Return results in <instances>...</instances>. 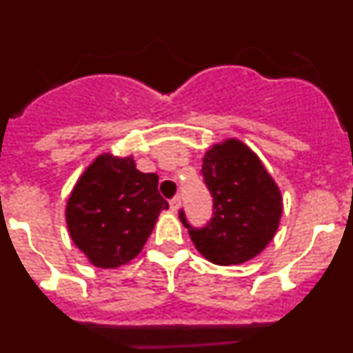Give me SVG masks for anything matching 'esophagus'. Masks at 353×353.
Segmentation results:
<instances>
[{"instance_id": "obj_1", "label": "esophagus", "mask_w": 353, "mask_h": 353, "mask_svg": "<svg viewBox=\"0 0 353 353\" xmlns=\"http://www.w3.org/2000/svg\"><path fill=\"white\" fill-rule=\"evenodd\" d=\"M170 207H171V210H173V212L179 210V207H180V196H174L173 199H170Z\"/></svg>"}]
</instances>
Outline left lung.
I'll return each mask as SVG.
<instances>
[{"label":"left lung","instance_id":"obj_1","mask_svg":"<svg viewBox=\"0 0 353 353\" xmlns=\"http://www.w3.org/2000/svg\"><path fill=\"white\" fill-rule=\"evenodd\" d=\"M201 174L214 201L210 221L194 228L179 212L196 249L215 265H239L260 254L274 239L283 203L258 155L239 139H226L205 154Z\"/></svg>","mask_w":353,"mask_h":353}]
</instances>
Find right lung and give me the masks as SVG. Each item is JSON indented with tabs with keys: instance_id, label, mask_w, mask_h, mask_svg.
<instances>
[{
	"instance_id": "add662e5",
	"label": "right lung",
	"mask_w": 353,
	"mask_h": 353,
	"mask_svg": "<svg viewBox=\"0 0 353 353\" xmlns=\"http://www.w3.org/2000/svg\"><path fill=\"white\" fill-rule=\"evenodd\" d=\"M159 176L136 170L132 157L102 154L77 180L67 203L74 244L95 267L117 269L141 252L161 210Z\"/></svg>"
}]
</instances>
